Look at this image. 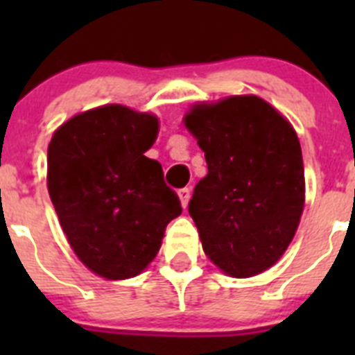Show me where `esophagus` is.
<instances>
[{
  "label": "esophagus",
  "instance_id": "obj_1",
  "mask_svg": "<svg viewBox=\"0 0 355 355\" xmlns=\"http://www.w3.org/2000/svg\"><path fill=\"white\" fill-rule=\"evenodd\" d=\"M190 188H181V190H178V196H180V200H181V206L183 208H187L188 206V200H190Z\"/></svg>",
  "mask_w": 355,
  "mask_h": 355
}]
</instances>
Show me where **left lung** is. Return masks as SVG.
Segmentation results:
<instances>
[{
  "label": "left lung",
  "mask_w": 355,
  "mask_h": 355,
  "mask_svg": "<svg viewBox=\"0 0 355 355\" xmlns=\"http://www.w3.org/2000/svg\"><path fill=\"white\" fill-rule=\"evenodd\" d=\"M184 126L208 163L188 205L206 256L233 277L261 274L288 249L304 209L293 126L258 96L196 105Z\"/></svg>",
  "instance_id": "obj_1"
}]
</instances>
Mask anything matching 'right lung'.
Returning <instances> with one entry per match:
<instances>
[{
  "mask_svg": "<svg viewBox=\"0 0 355 355\" xmlns=\"http://www.w3.org/2000/svg\"><path fill=\"white\" fill-rule=\"evenodd\" d=\"M158 119L122 105L74 115L48 147V190L80 261L108 281L139 275L162 247L180 197L144 156Z\"/></svg>",
  "mask_w": 355,
  "mask_h": 355,
  "instance_id": "1",
  "label": "right lung"
}]
</instances>
